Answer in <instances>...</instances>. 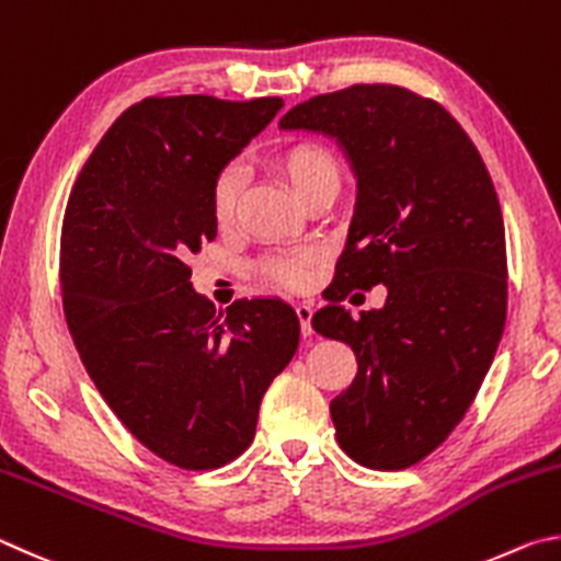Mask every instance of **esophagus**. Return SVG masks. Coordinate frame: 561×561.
Listing matches in <instances>:
<instances>
[{
	"label": "esophagus",
	"instance_id": "esophagus-1",
	"mask_svg": "<svg viewBox=\"0 0 561 561\" xmlns=\"http://www.w3.org/2000/svg\"><path fill=\"white\" fill-rule=\"evenodd\" d=\"M296 316L300 320V332L302 335H312V328H310V320H312V308L308 306V302H298L296 306Z\"/></svg>",
	"mask_w": 561,
	"mask_h": 561
}]
</instances>
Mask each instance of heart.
I'll return each mask as SVG.
<instances>
[{"instance_id": "1", "label": "heart", "mask_w": 561, "mask_h": 561, "mask_svg": "<svg viewBox=\"0 0 561 561\" xmlns=\"http://www.w3.org/2000/svg\"><path fill=\"white\" fill-rule=\"evenodd\" d=\"M278 172L286 176L290 190L298 194L302 202L306 196L316 190L330 176H340L337 162L325 147L318 142H290L280 147L273 157ZM243 190V172L236 164L224 167V170L214 176L211 184V216L214 221L224 226L233 219L236 204ZM312 265H316V255L300 253V255H268L259 263V273L265 280L275 283L280 288H302L310 280Z\"/></svg>"}]
</instances>
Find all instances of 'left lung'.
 Listing matches in <instances>:
<instances>
[{"label":"left lung","mask_w":561,"mask_h":561,"mask_svg":"<svg viewBox=\"0 0 561 561\" xmlns=\"http://www.w3.org/2000/svg\"><path fill=\"white\" fill-rule=\"evenodd\" d=\"M280 127L335 137L355 170V216L312 328L357 357L330 404L340 448L359 466L404 470L460 424L503 337L507 253L493 180L456 117L401 85L316 95ZM379 282L381 311L352 319L339 306Z\"/></svg>","instance_id":"left-lung-1"}]
</instances>
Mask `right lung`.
I'll use <instances>...</instances> for the list:
<instances>
[{"instance_id":"add662e5","label":"right lung","mask_w":561,"mask_h":561,"mask_svg":"<svg viewBox=\"0 0 561 561\" xmlns=\"http://www.w3.org/2000/svg\"><path fill=\"white\" fill-rule=\"evenodd\" d=\"M280 107L145 98L103 135L66 204L73 345L123 426L184 470L221 468L251 446L265 389L298 350L300 322L283 300H236L224 316L190 280V259L216 239L214 176Z\"/></svg>"}]
</instances>
